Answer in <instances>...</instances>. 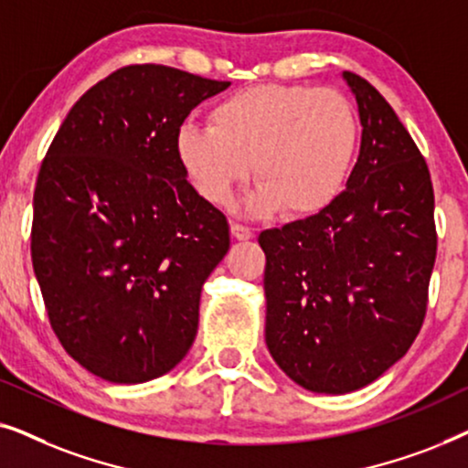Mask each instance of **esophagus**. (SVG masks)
I'll use <instances>...</instances> for the list:
<instances>
[{"mask_svg": "<svg viewBox=\"0 0 468 468\" xmlns=\"http://www.w3.org/2000/svg\"><path fill=\"white\" fill-rule=\"evenodd\" d=\"M232 236L236 240H249L253 239V229L242 226V223H232Z\"/></svg>", "mask_w": 468, "mask_h": 468, "instance_id": "1", "label": "esophagus"}]
</instances>
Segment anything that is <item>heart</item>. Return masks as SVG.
Returning a JSON list of instances; mask_svg holds the SVG:
<instances>
[{
	"mask_svg": "<svg viewBox=\"0 0 468 468\" xmlns=\"http://www.w3.org/2000/svg\"><path fill=\"white\" fill-rule=\"evenodd\" d=\"M208 121L181 127L178 164L197 194L219 207L253 170L260 183L245 202L251 215L283 207L290 217H311L328 208L347 181L360 133L341 91L300 82L240 89Z\"/></svg>",
	"mask_w": 468,
	"mask_h": 468,
	"instance_id": "b5f03b06",
	"label": "heart"
}]
</instances>
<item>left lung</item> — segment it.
I'll return each mask as SVG.
<instances>
[{
	"mask_svg": "<svg viewBox=\"0 0 468 468\" xmlns=\"http://www.w3.org/2000/svg\"><path fill=\"white\" fill-rule=\"evenodd\" d=\"M362 123L347 189L322 213L264 229L266 345L319 394H347L399 362L420 335L437 258L426 159L386 98L345 72Z\"/></svg>",
	"mask_w": 468,
	"mask_h": 468,
	"instance_id": "left-lung-1",
	"label": "left lung"
}]
</instances>
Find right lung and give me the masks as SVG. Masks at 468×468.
<instances>
[{"instance_id":"right-lung-1","label":"right lung","mask_w":468,"mask_h":468,"mask_svg":"<svg viewBox=\"0 0 468 468\" xmlns=\"http://www.w3.org/2000/svg\"><path fill=\"white\" fill-rule=\"evenodd\" d=\"M228 87L155 63L119 68L76 101L48 146L31 261L50 328L101 379L151 381L194 343L202 285L228 253L229 226L191 187L176 136Z\"/></svg>"}]
</instances>
